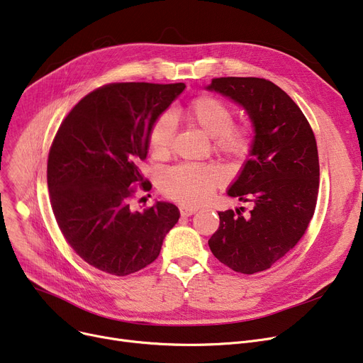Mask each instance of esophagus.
<instances>
[{
  "label": "esophagus",
  "instance_id": "esophagus-1",
  "mask_svg": "<svg viewBox=\"0 0 363 363\" xmlns=\"http://www.w3.org/2000/svg\"><path fill=\"white\" fill-rule=\"evenodd\" d=\"M179 212H181L182 216H191L197 212V208L196 207H188V206H181Z\"/></svg>",
  "mask_w": 363,
  "mask_h": 363
}]
</instances>
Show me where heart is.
Wrapping results in <instances>:
<instances>
[{"mask_svg": "<svg viewBox=\"0 0 363 363\" xmlns=\"http://www.w3.org/2000/svg\"><path fill=\"white\" fill-rule=\"evenodd\" d=\"M185 116L194 126L213 138V148L233 159L249 156L253 133L249 126L234 123L235 110L213 95L201 94L185 108ZM177 132V119L172 111H163L151 122L148 147L156 157H166ZM222 181V172L212 164H178L160 177L162 193L174 201L199 206L204 203Z\"/></svg>", "mask_w": 363, "mask_h": 363, "instance_id": "heart-1", "label": "heart"}]
</instances>
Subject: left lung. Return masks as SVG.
<instances>
[{"instance_id":"1","label":"left lung","mask_w":363,"mask_h":363,"mask_svg":"<svg viewBox=\"0 0 363 363\" xmlns=\"http://www.w3.org/2000/svg\"><path fill=\"white\" fill-rule=\"evenodd\" d=\"M207 89L241 104L255 126L250 159L228 196L250 201L219 212V228L208 240L215 257L235 272L269 269L306 233L319 189V159L313 130L300 107L263 78H215ZM242 211V207H241Z\"/></svg>"}]
</instances>
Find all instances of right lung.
Listing matches in <instances>:
<instances>
[{"mask_svg": "<svg viewBox=\"0 0 363 363\" xmlns=\"http://www.w3.org/2000/svg\"><path fill=\"white\" fill-rule=\"evenodd\" d=\"M185 84L116 82L91 91L63 119L48 152L47 182L57 225L73 252L95 269L126 277L155 262L179 219L175 204L135 212V186L151 122Z\"/></svg>", "mask_w": 363, "mask_h": 363, "instance_id": "obj_1", "label": "right lung"}]
</instances>
